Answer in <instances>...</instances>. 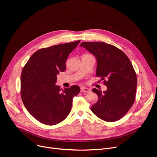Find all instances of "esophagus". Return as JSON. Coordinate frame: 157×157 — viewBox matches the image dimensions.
Segmentation results:
<instances>
[{"instance_id": "34e87169", "label": "esophagus", "mask_w": 157, "mask_h": 157, "mask_svg": "<svg viewBox=\"0 0 157 157\" xmlns=\"http://www.w3.org/2000/svg\"><path fill=\"white\" fill-rule=\"evenodd\" d=\"M81 91L82 92V93H90V92H91V90L88 88L82 87L81 88Z\"/></svg>"}]
</instances>
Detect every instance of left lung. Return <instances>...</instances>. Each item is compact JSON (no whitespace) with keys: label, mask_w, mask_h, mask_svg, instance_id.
Segmentation results:
<instances>
[{"label":"left lung","mask_w":157,"mask_h":157,"mask_svg":"<svg viewBox=\"0 0 157 157\" xmlns=\"http://www.w3.org/2000/svg\"><path fill=\"white\" fill-rule=\"evenodd\" d=\"M97 60L96 75L101 78L107 90H92L98 96L91 110L109 122L121 119L130 110L135 99L137 78L132 64L120 49L103 42H82L80 44Z\"/></svg>","instance_id":"obj_1"}]
</instances>
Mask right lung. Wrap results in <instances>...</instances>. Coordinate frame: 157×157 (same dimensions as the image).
Returning <instances> with one entry per match:
<instances>
[{
	"instance_id": "add662e5",
	"label": "right lung",
	"mask_w": 157,
	"mask_h": 157,
	"mask_svg": "<svg viewBox=\"0 0 157 157\" xmlns=\"http://www.w3.org/2000/svg\"><path fill=\"white\" fill-rule=\"evenodd\" d=\"M80 41L39 49L22 69V102L31 115L42 123L54 125L63 121L71 111L73 98L80 92V88L76 85L61 91L60 86L55 84L57 75L66 70L69 54Z\"/></svg>"
}]
</instances>
